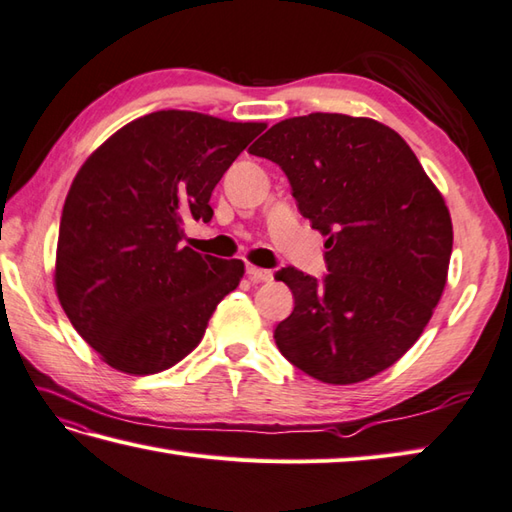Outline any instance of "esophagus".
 <instances>
[{
    "label": "esophagus",
    "mask_w": 512,
    "mask_h": 512,
    "mask_svg": "<svg viewBox=\"0 0 512 512\" xmlns=\"http://www.w3.org/2000/svg\"><path fill=\"white\" fill-rule=\"evenodd\" d=\"M247 276L252 282H269L274 278V271L271 269H263V267H256V265H249L247 267Z\"/></svg>",
    "instance_id": "34e87169"
}]
</instances>
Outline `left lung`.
Masks as SVG:
<instances>
[{
    "label": "left lung",
    "mask_w": 512,
    "mask_h": 512,
    "mask_svg": "<svg viewBox=\"0 0 512 512\" xmlns=\"http://www.w3.org/2000/svg\"><path fill=\"white\" fill-rule=\"evenodd\" d=\"M249 153L285 170L328 249L324 282L295 267L276 274L295 300L276 346L331 385L388 370L423 335L447 285L453 225L440 190L401 135L372 118H287Z\"/></svg>",
    "instance_id": "8db88e82"
}]
</instances>
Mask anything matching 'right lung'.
<instances>
[{"mask_svg":"<svg viewBox=\"0 0 512 512\" xmlns=\"http://www.w3.org/2000/svg\"><path fill=\"white\" fill-rule=\"evenodd\" d=\"M265 127L155 111L124 124L76 173L54 289L78 335L113 370L142 377L175 366L238 287L243 260L199 254L181 238L186 219H212L214 186Z\"/></svg>","mask_w":512,"mask_h":512,"instance_id":"1","label":"right lung"}]
</instances>
